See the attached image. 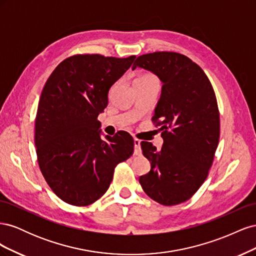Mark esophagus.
Instances as JSON below:
<instances>
[{"label":"esophagus","mask_w":256,"mask_h":256,"mask_svg":"<svg viewBox=\"0 0 256 256\" xmlns=\"http://www.w3.org/2000/svg\"><path fill=\"white\" fill-rule=\"evenodd\" d=\"M134 154L136 156H138V154H141V141L138 140V138H134Z\"/></svg>","instance_id":"esophagus-1"}]
</instances>
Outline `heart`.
<instances>
[{"label":"heart","instance_id":"obj_1","mask_svg":"<svg viewBox=\"0 0 256 256\" xmlns=\"http://www.w3.org/2000/svg\"><path fill=\"white\" fill-rule=\"evenodd\" d=\"M138 79H156V78H154V76H142Z\"/></svg>","mask_w":256,"mask_h":256}]
</instances>
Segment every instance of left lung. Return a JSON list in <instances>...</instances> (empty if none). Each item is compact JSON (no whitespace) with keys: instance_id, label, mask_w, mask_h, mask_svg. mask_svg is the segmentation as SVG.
<instances>
[{"instance_id":"8db88e82","label":"left lung","mask_w":256,"mask_h":256,"mask_svg":"<svg viewBox=\"0 0 256 256\" xmlns=\"http://www.w3.org/2000/svg\"><path fill=\"white\" fill-rule=\"evenodd\" d=\"M136 67L152 72L164 83L152 116L164 145L158 150L152 143L141 142L150 171L138 182L159 204H180L205 182L218 147L220 115L214 90L203 69L180 53L143 54L132 70Z\"/></svg>"}]
</instances>
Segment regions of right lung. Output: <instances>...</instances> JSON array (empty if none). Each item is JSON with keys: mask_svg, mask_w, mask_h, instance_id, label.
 <instances>
[{"mask_svg": "<svg viewBox=\"0 0 256 256\" xmlns=\"http://www.w3.org/2000/svg\"><path fill=\"white\" fill-rule=\"evenodd\" d=\"M134 58L76 54L60 62L44 84L35 118L37 160L49 187L67 204L96 202L109 189L115 166L134 154L126 131L104 141L97 118Z\"/></svg>", "mask_w": 256, "mask_h": 256, "instance_id": "obj_1", "label": "right lung"}]
</instances>
